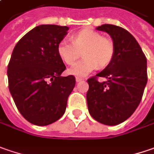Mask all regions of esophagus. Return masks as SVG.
<instances>
[{
    "label": "esophagus",
    "mask_w": 154,
    "mask_h": 154,
    "mask_svg": "<svg viewBox=\"0 0 154 154\" xmlns=\"http://www.w3.org/2000/svg\"><path fill=\"white\" fill-rule=\"evenodd\" d=\"M83 80H84V79H83V78H81V77H76V81H77V83H78V82H81V81H83Z\"/></svg>",
    "instance_id": "esophagus-1"
}]
</instances>
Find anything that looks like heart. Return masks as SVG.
<instances>
[{"label":"heart","instance_id":"b5f03b06","mask_svg":"<svg viewBox=\"0 0 154 154\" xmlns=\"http://www.w3.org/2000/svg\"><path fill=\"white\" fill-rule=\"evenodd\" d=\"M70 42L62 41L57 45V54L68 65L73 64L83 51L84 58L68 70L76 77H85L97 67L104 68L110 64L115 56L116 47L113 40L103 36L99 32L83 29L70 36Z\"/></svg>","mask_w":154,"mask_h":154}]
</instances>
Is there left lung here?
I'll return each instance as SVG.
<instances>
[{
  "mask_svg": "<svg viewBox=\"0 0 154 154\" xmlns=\"http://www.w3.org/2000/svg\"><path fill=\"white\" fill-rule=\"evenodd\" d=\"M97 30L108 32L116 51L111 63L87 82L86 98L90 116L100 123L114 126L133 115L147 83L146 57L137 40L121 26L104 24ZM98 77L107 81L100 83Z\"/></svg>",
  "mask_w": 154,
  "mask_h": 154,
  "instance_id": "obj_1",
  "label": "left lung"
}]
</instances>
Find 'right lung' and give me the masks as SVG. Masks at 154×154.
<instances>
[{
    "label": "right lung",
    "instance_id": "obj_1",
    "mask_svg": "<svg viewBox=\"0 0 154 154\" xmlns=\"http://www.w3.org/2000/svg\"><path fill=\"white\" fill-rule=\"evenodd\" d=\"M68 29L38 26L18 41L12 52L8 88L18 110L32 124L46 126L60 119L75 87L73 75L61 77L66 67L57 51Z\"/></svg>",
    "mask_w": 154,
    "mask_h": 154
}]
</instances>
